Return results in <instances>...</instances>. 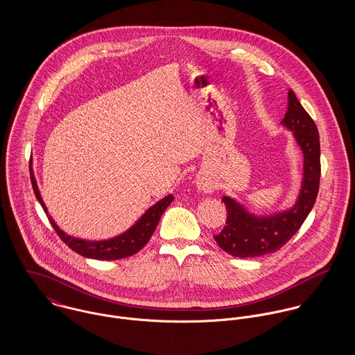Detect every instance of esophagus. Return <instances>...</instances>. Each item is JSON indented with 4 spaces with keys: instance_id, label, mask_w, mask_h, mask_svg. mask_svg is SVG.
<instances>
[{
    "instance_id": "34e87169",
    "label": "esophagus",
    "mask_w": 355,
    "mask_h": 355,
    "mask_svg": "<svg viewBox=\"0 0 355 355\" xmlns=\"http://www.w3.org/2000/svg\"><path fill=\"white\" fill-rule=\"evenodd\" d=\"M200 189L202 190L203 193H210V191H211V187L207 186V184H203V183L200 184Z\"/></svg>"
}]
</instances>
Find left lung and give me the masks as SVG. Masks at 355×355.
Returning <instances> with one entry per match:
<instances>
[{"instance_id": "left-lung-1", "label": "left lung", "mask_w": 355, "mask_h": 355, "mask_svg": "<svg viewBox=\"0 0 355 355\" xmlns=\"http://www.w3.org/2000/svg\"><path fill=\"white\" fill-rule=\"evenodd\" d=\"M293 131L294 139L304 154V178L295 203L272 214H255L235 198L224 196L227 221L224 230L214 236L217 245L239 258L261 257L277 252L301 228L313 209L320 184V137L313 119L288 90V107L280 123Z\"/></svg>"}]
</instances>
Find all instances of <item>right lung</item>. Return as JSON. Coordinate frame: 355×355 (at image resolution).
<instances>
[{
    "instance_id": "add662e5",
    "label": "right lung",
    "mask_w": 355,
    "mask_h": 355,
    "mask_svg": "<svg viewBox=\"0 0 355 355\" xmlns=\"http://www.w3.org/2000/svg\"><path fill=\"white\" fill-rule=\"evenodd\" d=\"M30 176H31L34 194H35L38 202L41 203V206L44 207V210H45L46 216L49 217V221H51L53 228L55 230V232L58 234V236L64 241V243L69 249H72L73 252H76L86 258H92V259L110 261V259L125 258L132 254L138 253L152 238L153 232H154L162 213L165 211V209L175 200L173 196L169 194V196L164 197L162 200H159L158 202L154 203L127 231L121 232L120 235H116L109 239H101V241H89V239H82V238L68 235L67 232L60 230V227L55 224V221L49 214L48 207L41 197V193H40V189L37 184V179L34 175V169H33V161H30Z\"/></svg>"
}]
</instances>
